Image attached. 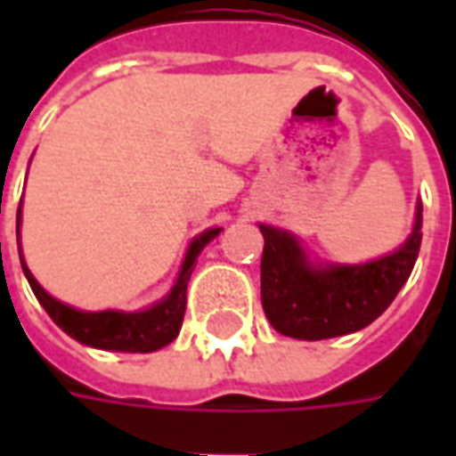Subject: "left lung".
<instances>
[{
  "instance_id": "1",
  "label": "left lung",
  "mask_w": 456,
  "mask_h": 456,
  "mask_svg": "<svg viewBox=\"0 0 456 456\" xmlns=\"http://www.w3.org/2000/svg\"><path fill=\"white\" fill-rule=\"evenodd\" d=\"M418 202L411 237L388 256L369 264H310L305 248L283 229L258 224L264 234L261 305L281 335L330 339L371 325L411 276L422 239Z\"/></svg>"
}]
</instances>
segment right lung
Returning a JSON list of instances; mask_svg holds the SVG:
<instances>
[{"label":"right lung","instance_id":"obj_1","mask_svg":"<svg viewBox=\"0 0 456 456\" xmlns=\"http://www.w3.org/2000/svg\"><path fill=\"white\" fill-rule=\"evenodd\" d=\"M16 222L21 224V205H19V215ZM222 229L212 227L202 232L200 237L192 239L188 247L185 261L180 266L178 281L170 288V293L160 303L151 305L149 310H139V313H119V310H102V313H85V310H75V307L65 305L53 296H48L41 283L36 281L34 273L21 258V268L28 281V286L38 297V303L51 315L55 325L63 330L65 335H70L80 344L94 346V349H110V352H129V354H149L156 352L160 346L170 344L180 332L183 325V315H185V300H188V281L195 261H198L200 251L208 247L212 239L217 237ZM19 256H21V247H19Z\"/></svg>","mask_w":456,"mask_h":456}]
</instances>
